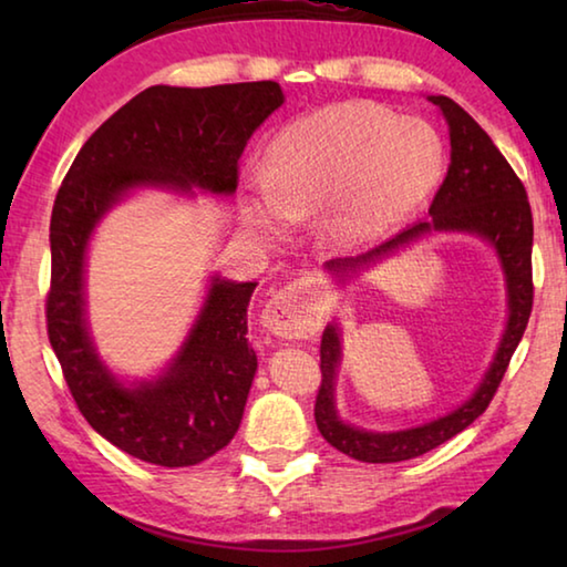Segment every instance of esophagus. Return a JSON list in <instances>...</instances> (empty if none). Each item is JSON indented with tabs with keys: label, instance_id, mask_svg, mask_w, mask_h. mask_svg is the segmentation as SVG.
Segmentation results:
<instances>
[{
	"label": "esophagus",
	"instance_id": "obj_1",
	"mask_svg": "<svg viewBox=\"0 0 567 567\" xmlns=\"http://www.w3.org/2000/svg\"><path fill=\"white\" fill-rule=\"evenodd\" d=\"M310 285L305 280L282 287L272 295V300L262 310V328L285 340H300L310 332L312 324V302Z\"/></svg>",
	"mask_w": 567,
	"mask_h": 567
}]
</instances>
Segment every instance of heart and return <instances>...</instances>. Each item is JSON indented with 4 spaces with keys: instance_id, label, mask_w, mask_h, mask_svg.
<instances>
[{
    "instance_id": "obj_1",
    "label": "heart",
    "mask_w": 567,
    "mask_h": 567,
    "mask_svg": "<svg viewBox=\"0 0 567 567\" xmlns=\"http://www.w3.org/2000/svg\"><path fill=\"white\" fill-rule=\"evenodd\" d=\"M433 127L370 102H348L287 124L275 134L262 172V203L247 223L265 235L330 207L324 235L364 247L405 223L443 177Z\"/></svg>"
}]
</instances>
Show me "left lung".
I'll return each mask as SVG.
<instances>
[{
	"mask_svg": "<svg viewBox=\"0 0 567 567\" xmlns=\"http://www.w3.org/2000/svg\"><path fill=\"white\" fill-rule=\"evenodd\" d=\"M430 102L443 114L450 130V167L433 205H430V223L412 225L370 252L340 257L324 267L332 275L344 277L398 252L435 229L437 233H470L487 239L501 257L511 318H507V328L491 370L485 372L473 398L465 400L457 410L447 412L445 417L425 422L420 427L398 430V433H370V430L352 427L340 420L338 408H334V375H338L342 354L340 330L338 324H328L320 342L322 382L318 400H315V422L332 447L360 463H400V460L425 455L433 447L447 443L450 437L463 433L467 425H473L491 405L533 310V213L523 182L507 165L501 150L493 145V140L487 137V132L457 102L443 97V94L430 97Z\"/></svg>",
	"mask_w": 567,
	"mask_h": 567,
	"instance_id": "1",
	"label": "left lung"
}]
</instances>
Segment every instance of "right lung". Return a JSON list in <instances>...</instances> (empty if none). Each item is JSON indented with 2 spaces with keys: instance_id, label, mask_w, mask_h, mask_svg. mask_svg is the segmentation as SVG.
<instances>
[{
  "instance_id": "add662e5",
  "label": "right lung",
  "mask_w": 567,
  "mask_h": 567,
  "mask_svg": "<svg viewBox=\"0 0 567 567\" xmlns=\"http://www.w3.org/2000/svg\"><path fill=\"white\" fill-rule=\"evenodd\" d=\"M282 102L277 82L199 90L157 84L84 142L56 192L47 334L84 420L145 463L197 465L235 437L257 370L247 342V305L257 282L213 277L203 312L165 375L127 388L104 368L84 318L92 229L134 187L233 195L247 140Z\"/></svg>"
}]
</instances>
